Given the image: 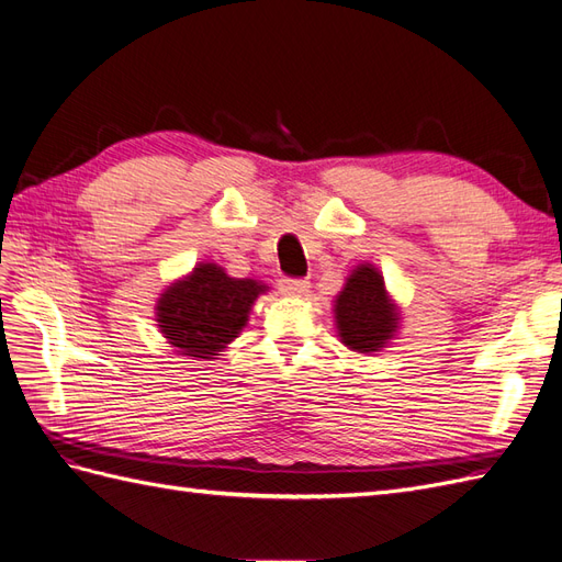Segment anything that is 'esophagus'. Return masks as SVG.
<instances>
[{
	"label": "esophagus",
	"mask_w": 562,
	"mask_h": 562,
	"mask_svg": "<svg viewBox=\"0 0 562 562\" xmlns=\"http://www.w3.org/2000/svg\"><path fill=\"white\" fill-rule=\"evenodd\" d=\"M310 281L307 279H283L281 281V293L291 297H304L310 293Z\"/></svg>",
	"instance_id": "esophagus-1"
}]
</instances>
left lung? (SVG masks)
Listing matches in <instances>:
<instances>
[{"mask_svg":"<svg viewBox=\"0 0 562 562\" xmlns=\"http://www.w3.org/2000/svg\"><path fill=\"white\" fill-rule=\"evenodd\" d=\"M337 337L359 353L382 351L401 328V307L389 295L382 271L372 262L351 269L333 302Z\"/></svg>","mask_w":562,"mask_h":562,"instance_id":"1","label":"left lung"}]
</instances>
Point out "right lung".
Instances as JSON below:
<instances>
[{
	"label": "right lung",
	"mask_w": 562,
	"mask_h": 562,
	"mask_svg": "<svg viewBox=\"0 0 562 562\" xmlns=\"http://www.w3.org/2000/svg\"><path fill=\"white\" fill-rule=\"evenodd\" d=\"M267 291L258 279H234L217 262H199L164 288L155 321L180 356L211 361L239 337L255 300Z\"/></svg>",
	"instance_id": "obj_1"
}]
</instances>
